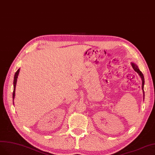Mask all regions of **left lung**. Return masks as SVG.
<instances>
[{
  "label": "left lung",
  "instance_id": "left-lung-1",
  "mask_svg": "<svg viewBox=\"0 0 155 155\" xmlns=\"http://www.w3.org/2000/svg\"><path fill=\"white\" fill-rule=\"evenodd\" d=\"M131 66L133 67V69L134 71H135L138 74L139 76L140 77L141 79H142V91H143V100H144V90H143V87H144V83H145V81H144V77L142 73L140 71V69L138 67V66L137 64H135L133 62H131Z\"/></svg>",
  "mask_w": 155,
  "mask_h": 155
}]
</instances>
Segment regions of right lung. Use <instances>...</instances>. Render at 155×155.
<instances>
[{
    "mask_svg": "<svg viewBox=\"0 0 155 155\" xmlns=\"http://www.w3.org/2000/svg\"><path fill=\"white\" fill-rule=\"evenodd\" d=\"M19 71H20V68L18 69V70L16 71L15 74L14 75V80H13V101L15 98V88H16V84H17V78H18V75L19 74ZM13 105H14V102H13Z\"/></svg>",
    "mask_w": 155,
    "mask_h": 155,
    "instance_id": "obj_1",
    "label": "right lung"
}]
</instances>
